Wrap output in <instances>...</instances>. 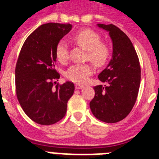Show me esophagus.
Segmentation results:
<instances>
[{
    "label": "esophagus",
    "mask_w": 159,
    "mask_h": 159,
    "mask_svg": "<svg viewBox=\"0 0 159 159\" xmlns=\"http://www.w3.org/2000/svg\"><path fill=\"white\" fill-rule=\"evenodd\" d=\"M84 88L83 85H80V84H75V89H81V88Z\"/></svg>",
    "instance_id": "34e87169"
}]
</instances>
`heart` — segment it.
<instances>
[{
  "mask_svg": "<svg viewBox=\"0 0 159 159\" xmlns=\"http://www.w3.org/2000/svg\"><path fill=\"white\" fill-rule=\"evenodd\" d=\"M74 41L88 51V60L97 67H103L111 57V48L108 43L101 41V37L92 29L80 31L73 37ZM56 56L60 63H66L69 58L68 48L64 40H60L57 46ZM94 68L91 64H75L70 67L65 73L69 80L77 84L87 82L89 76L93 74Z\"/></svg>",
  "mask_w": 159,
  "mask_h": 159,
  "instance_id": "heart-1",
  "label": "heart"
}]
</instances>
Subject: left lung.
<instances>
[{
  "instance_id": "1",
  "label": "left lung",
  "mask_w": 159,
  "mask_h": 159,
  "mask_svg": "<svg viewBox=\"0 0 159 159\" xmlns=\"http://www.w3.org/2000/svg\"><path fill=\"white\" fill-rule=\"evenodd\" d=\"M109 32L113 43L112 59L99 75L105 85L94 87L95 95L90 108L95 118L115 123L127 117L137 99L141 68L133 43L124 32L114 25L98 24Z\"/></svg>"
}]
</instances>
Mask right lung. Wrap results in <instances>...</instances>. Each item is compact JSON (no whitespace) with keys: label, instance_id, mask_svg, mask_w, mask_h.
<instances>
[{"label":"right lung","instance_id":"right-lung-1","mask_svg":"<svg viewBox=\"0 0 159 159\" xmlns=\"http://www.w3.org/2000/svg\"><path fill=\"white\" fill-rule=\"evenodd\" d=\"M70 24H43L31 33L20 52L15 70L16 97L25 113L35 123L52 125L65 116L74 84L57 83L56 49L71 29Z\"/></svg>","mask_w":159,"mask_h":159}]
</instances>
